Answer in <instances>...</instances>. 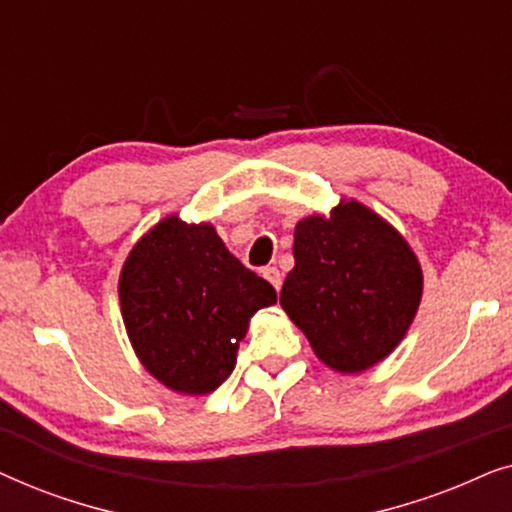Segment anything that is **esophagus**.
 Segmentation results:
<instances>
[{"label":"esophagus","mask_w":512,"mask_h":512,"mask_svg":"<svg viewBox=\"0 0 512 512\" xmlns=\"http://www.w3.org/2000/svg\"><path fill=\"white\" fill-rule=\"evenodd\" d=\"M263 277L268 279V282L275 286L277 291L282 289V272H279L277 268H263Z\"/></svg>","instance_id":"obj_1"}]
</instances>
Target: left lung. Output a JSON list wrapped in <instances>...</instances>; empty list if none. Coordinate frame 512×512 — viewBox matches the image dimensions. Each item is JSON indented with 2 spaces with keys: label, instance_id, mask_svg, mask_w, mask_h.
<instances>
[{
  "label": "left lung",
  "instance_id": "left-lung-1",
  "mask_svg": "<svg viewBox=\"0 0 512 512\" xmlns=\"http://www.w3.org/2000/svg\"><path fill=\"white\" fill-rule=\"evenodd\" d=\"M296 265L279 303L314 354L361 373L394 352L422 300V268L401 233L361 202L307 216L293 233Z\"/></svg>",
  "mask_w": 512,
  "mask_h": 512
}]
</instances>
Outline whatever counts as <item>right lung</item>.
I'll list each match as a JSON object with an SVG mask.
<instances>
[{"label":"right lung","instance_id":"add662e5","mask_svg":"<svg viewBox=\"0 0 512 512\" xmlns=\"http://www.w3.org/2000/svg\"><path fill=\"white\" fill-rule=\"evenodd\" d=\"M121 314L144 368L202 396L233 373L249 319L277 291L237 261L209 223L167 216L125 258Z\"/></svg>","mask_w":512,"mask_h":512}]
</instances>
